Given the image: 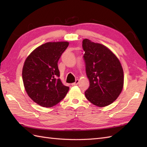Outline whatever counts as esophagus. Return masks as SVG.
<instances>
[{
	"mask_svg": "<svg viewBox=\"0 0 147 147\" xmlns=\"http://www.w3.org/2000/svg\"><path fill=\"white\" fill-rule=\"evenodd\" d=\"M78 83H79V80H76L75 83H72L71 84H72V86H75V85H77V84H78Z\"/></svg>",
	"mask_w": 147,
	"mask_h": 147,
	"instance_id": "1",
	"label": "esophagus"
}]
</instances>
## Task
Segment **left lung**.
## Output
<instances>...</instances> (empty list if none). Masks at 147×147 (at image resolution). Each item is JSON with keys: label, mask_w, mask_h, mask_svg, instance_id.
<instances>
[{"label": "left lung", "mask_w": 147, "mask_h": 147, "mask_svg": "<svg viewBox=\"0 0 147 147\" xmlns=\"http://www.w3.org/2000/svg\"><path fill=\"white\" fill-rule=\"evenodd\" d=\"M86 72L90 87L84 92L93 105L104 107L112 104L123 90L124 72L117 56L102 44L83 40Z\"/></svg>", "instance_id": "obj_1"}]
</instances>
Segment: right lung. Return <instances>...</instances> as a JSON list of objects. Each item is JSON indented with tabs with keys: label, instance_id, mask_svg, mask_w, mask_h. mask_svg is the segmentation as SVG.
Here are the masks:
<instances>
[{
	"label": "right lung",
	"instance_id": "1",
	"mask_svg": "<svg viewBox=\"0 0 147 147\" xmlns=\"http://www.w3.org/2000/svg\"><path fill=\"white\" fill-rule=\"evenodd\" d=\"M68 42H47L38 47L26 59L22 71L25 90L30 98L44 107L63 100L69 87L64 85L57 66Z\"/></svg>",
	"mask_w": 147,
	"mask_h": 147
}]
</instances>
